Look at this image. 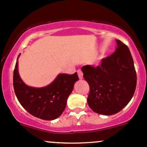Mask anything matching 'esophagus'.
Returning <instances> with one entry per match:
<instances>
[{"instance_id": "obj_1", "label": "esophagus", "mask_w": 147, "mask_h": 147, "mask_svg": "<svg viewBox=\"0 0 147 147\" xmlns=\"http://www.w3.org/2000/svg\"><path fill=\"white\" fill-rule=\"evenodd\" d=\"M77 73H78V77H79L80 79H83V78H84V74H83L82 71H81V69H78V70L77 71Z\"/></svg>"}]
</instances>
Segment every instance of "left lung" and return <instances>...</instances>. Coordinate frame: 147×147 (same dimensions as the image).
<instances>
[{"label": "left lung", "instance_id": "1", "mask_svg": "<svg viewBox=\"0 0 147 147\" xmlns=\"http://www.w3.org/2000/svg\"><path fill=\"white\" fill-rule=\"evenodd\" d=\"M116 42L115 51L103 59L100 66L81 68L90 86L88 104L95 113L104 115L122 110L132 98L137 86V74L129 48L119 40Z\"/></svg>", "mask_w": 147, "mask_h": 147}]
</instances>
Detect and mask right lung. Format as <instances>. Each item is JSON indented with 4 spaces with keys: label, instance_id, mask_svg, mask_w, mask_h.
<instances>
[{
    "label": "right lung",
    "instance_id": "right-lung-1",
    "mask_svg": "<svg viewBox=\"0 0 147 147\" xmlns=\"http://www.w3.org/2000/svg\"><path fill=\"white\" fill-rule=\"evenodd\" d=\"M18 56L13 72V87L18 101L32 115L45 120L58 118L65 110L69 95L78 76L77 72L69 75L59 74L45 87L29 86L18 72Z\"/></svg>",
    "mask_w": 147,
    "mask_h": 147
}]
</instances>
